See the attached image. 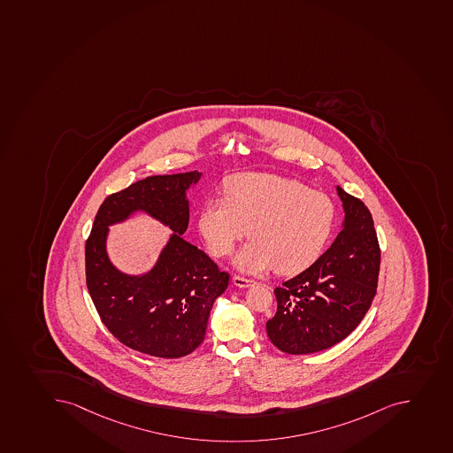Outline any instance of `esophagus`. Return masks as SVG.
<instances>
[{
  "label": "esophagus",
  "instance_id": "obj_1",
  "mask_svg": "<svg viewBox=\"0 0 453 453\" xmlns=\"http://www.w3.org/2000/svg\"><path fill=\"white\" fill-rule=\"evenodd\" d=\"M233 282L235 287L249 288L253 285L254 280H247V278H242V276L235 275L233 278Z\"/></svg>",
  "mask_w": 453,
  "mask_h": 453
}]
</instances>
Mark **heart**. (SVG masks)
Instances as JSON below:
<instances>
[{
	"label": "heart",
	"instance_id": "1",
	"mask_svg": "<svg viewBox=\"0 0 453 453\" xmlns=\"http://www.w3.org/2000/svg\"><path fill=\"white\" fill-rule=\"evenodd\" d=\"M334 222V202L303 182L273 173L229 178L226 197H211L200 211L199 231L215 257L251 237L234 263L250 273L275 267L283 275L304 271L320 256Z\"/></svg>",
	"mask_w": 453,
	"mask_h": 453
}]
</instances>
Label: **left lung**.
<instances>
[{"label": "left lung", "instance_id": "8db88e82", "mask_svg": "<svg viewBox=\"0 0 453 453\" xmlns=\"http://www.w3.org/2000/svg\"><path fill=\"white\" fill-rule=\"evenodd\" d=\"M342 200V231L300 275L275 288L278 310L267 336L280 351L301 356L334 347L347 338L376 296L380 247L372 213L336 187Z\"/></svg>", "mask_w": 453, "mask_h": 453}]
</instances>
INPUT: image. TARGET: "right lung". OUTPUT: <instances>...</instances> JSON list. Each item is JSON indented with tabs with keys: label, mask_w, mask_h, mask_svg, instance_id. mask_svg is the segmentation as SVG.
<instances>
[{
	"label": "right lung",
	"mask_w": 453,
	"mask_h": 453,
	"mask_svg": "<svg viewBox=\"0 0 453 453\" xmlns=\"http://www.w3.org/2000/svg\"><path fill=\"white\" fill-rule=\"evenodd\" d=\"M202 173L153 175L108 196L86 242V285L106 329L126 347L180 358L203 342L211 305L229 275L208 254L181 238L190 219L187 190ZM146 211L170 226L173 235L157 265L144 276L119 273L105 253L107 226Z\"/></svg>",
	"instance_id": "obj_1"
}]
</instances>
